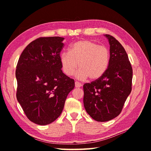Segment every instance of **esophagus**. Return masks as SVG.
Returning a JSON list of instances; mask_svg holds the SVG:
<instances>
[{
  "label": "esophagus",
  "mask_w": 151,
  "mask_h": 151,
  "mask_svg": "<svg viewBox=\"0 0 151 151\" xmlns=\"http://www.w3.org/2000/svg\"><path fill=\"white\" fill-rule=\"evenodd\" d=\"M75 87H76V88H81V86H82V84H81V83H80V82H77V81H76V82H75Z\"/></svg>",
  "instance_id": "1"
}]
</instances>
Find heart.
I'll return each mask as SVG.
<instances>
[{"mask_svg": "<svg viewBox=\"0 0 151 151\" xmlns=\"http://www.w3.org/2000/svg\"><path fill=\"white\" fill-rule=\"evenodd\" d=\"M110 60V50L106 47L89 40L76 41L70 47L69 52H63L60 56L63 73L72 75L78 66L76 75L81 79L101 78L107 70Z\"/></svg>", "mask_w": 151, "mask_h": 151, "instance_id": "obj_1", "label": "heart"}]
</instances>
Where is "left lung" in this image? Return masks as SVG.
Masks as SVG:
<instances>
[{
  "instance_id": "obj_1",
  "label": "left lung",
  "mask_w": 151,
  "mask_h": 151,
  "mask_svg": "<svg viewBox=\"0 0 151 151\" xmlns=\"http://www.w3.org/2000/svg\"><path fill=\"white\" fill-rule=\"evenodd\" d=\"M104 36L110 43L108 68L101 78L83 86L84 108L99 122L118 116L132 91V68L126 51L115 37Z\"/></svg>"
}]
</instances>
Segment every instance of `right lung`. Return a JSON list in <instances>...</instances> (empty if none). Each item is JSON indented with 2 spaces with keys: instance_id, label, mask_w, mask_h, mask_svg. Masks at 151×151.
I'll return each instance as SVG.
<instances>
[{
  "instance_id": "1",
  "label": "right lung",
  "mask_w": 151,
  "mask_h": 151,
  "mask_svg": "<svg viewBox=\"0 0 151 151\" xmlns=\"http://www.w3.org/2000/svg\"><path fill=\"white\" fill-rule=\"evenodd\" d=\"M61 37H39L21 53L16 67V97L28 119L40 125L50 124L62 114L75 81L62 70Z\"/></svg>"
}]
</instances>
